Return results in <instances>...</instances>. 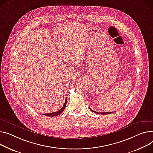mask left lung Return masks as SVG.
<instances>
[{
  "label": "left lung",
  "instance_id": "obj_1",
  "mask_svg": "<svg viewBox=\"0 0 153 153\" xmlns=\"http://www.w3.org/2000/svg\"><path fill=\"white\" fill-rule=\"evenodd\" d=\"M90 109L92 112H94V113H97V114H111V113H114V112H108V113H99V112H97V111H95L92 110L91 108H90Z\"/></svg>",
  "mask_w": 153,
  "mask_h": 153
}]
</instances>
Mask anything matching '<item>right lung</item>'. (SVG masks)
Returning <instances> with one entry per match:
<instances>
[{"instance_id":"right-lung-1","label":"right lung","mask_w":153,"mask_h":153,"mask_svg":"<svg viewBox=\"0 0 153 153\" xmlns=\"http://www.w3.org/2000/svg\"><path fill=\"white\" fill-rule=\"evenodd\" d=\"M66 103H67V97L66 98V100H65V103H64V105L63 106L62 108V109H60L59 111H56V112H55V113H47V114H43V115H45V116H51V117H53V116H58L61 113H63V111H64L65 107H66Z\"/></svg>"}]
</instances>
